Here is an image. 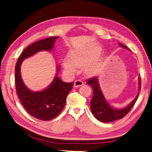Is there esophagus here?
Returning <instances> with one entry per match:
<instances>
[{
  "mask_svg": "<svg viewBox=\"0 0 152 152\" xmlns=\"http://www.w3.org/2000/svg\"><path fill=\"white\" fill-rule=\"evenodd\" d=\"M82 85H84V82L82 80H76L74 81V86L75 87V88H78V87H80Z\"/></svg>",
  "mask_w": 152,
  "mask_h": 152,
  "instance_id": "34e87169",
  "label": "esophagus"
}]
</instances>
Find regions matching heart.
<instances>
[{
  "label": "heart",
  "mask_w": 152,
  "mask_h": 152,
  "mask_svg": "<svg viewBox=\"0 0 152 152\" xmlns=\"http://www.w3.org/2000/svg\"><path fill=\"white\" fill-rule=\"evenodd\" d=\"M99 51L91 50H74L70 54V61L64 60V66L71 73L76 72V67H84V72L88 75H93L98 72L99 65L94 61L99 55Z\"/></svg>",
  "instance_id": "1"
}]
</instances>
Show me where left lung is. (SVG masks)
I'll return each mask as SVG.
<instances>
[{"label":"left lung","mask_w":152,"mask_h":152,"mask_svg":"<svg viewBox=\"0 0 152 152\" xmlns=\"http://www.w3.org/2000/svg\"><path fill=\"white\" fill-rule=\"evenodd\" d=\"M119 44L122 48L128 50L125 45H123L121 43ZM86 83L92 87V91H93V95H92L91 101V110L92 113L96 119L105 123L113 122L115 120L121 119L124 117L134 106L141 90V78L140 76H139V92L137 95L127 107L123 109H114L108 103L100 88L98 77L94 76L93 78L88 79L86 81Z\"/></svg>","instance_id":"1"}]
</instances>
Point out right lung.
I'll list each match as a JSON object with an SVG mask.
<instances>
[{
  "instance_id": "add662e5",
  "label": "right lung",
  "mask_w": 152,
  "mask_h": 152,
  "mask_svg": "<svg viewBox=\"0 0 152 152\" xmlns=\"http://www.w3.org/2000/svg\"><path fill=\"white\" fill-rule=\"evenodd\" d=\"M59 37H51L37 41L28 46L18 58L15 66V86L18 97L27 113L36 119L50 121L58 116L63 110L66 98L72 88L73 82H64L57 76L47 88L33 92L27 88L20 76V66L25 59L41 51L53 50L56 40ZM58 72L60 67L58 66Z\"/></svg>"
}]
</instances>
